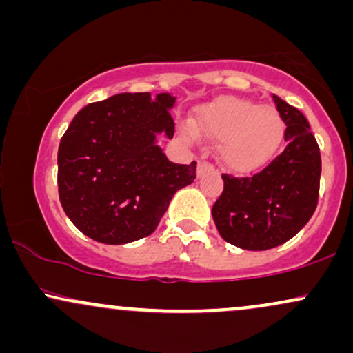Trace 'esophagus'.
<instances>
[{
	"label": "esophagus",
	"mask_w": 353,
	"mask_h": 353,
	"mask_svg": "<svg viewBox=\"0 0 353 353\" xmlns=\"http://www.w3.org/2000/svg\"><path fill=\"white\" fill-rule=\"evenodd\" d=\"M209 171H212V165L210 164L204 163V161H201V163L197 164V177H202L205 172H209Z\"/></svg>",
	"instance_id": "esophagus-1"
}]
</instances>
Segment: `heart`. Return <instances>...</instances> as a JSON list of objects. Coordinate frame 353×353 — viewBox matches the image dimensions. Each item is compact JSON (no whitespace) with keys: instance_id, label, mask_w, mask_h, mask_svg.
Returning <instances> with one entry per match:
<instances>
[{"instance_id":"obj_1","label":"heart","mask_w":353,"mask_h":353,"mask_svg":"<svg viewBox=\"0 0 353 353\" xmlns=\"http://www.w3.org/2000/svg\"><path fill=\"white\" fill-rule=\"evenodd\" d=\"M192 128L181 134L194 143L197 134L217 141L219 161L234 172H250L269 163L283 136L279 111L236 96H222L192 112Z\"/></svg>"}]
</instances>
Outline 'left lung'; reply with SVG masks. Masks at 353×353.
Returning <instances> with one entry per match:
<instances>
[{"instance_id": "8db88e82", "label": "left lung", "mask_w": 353, "mask_h": 353, "mask_svg": "<svg viewBox=\"0 0 353 353\" xmlns=\"http://www.w3.org/2000/svg\"><path fill=\"white\" fill-rule=\"evenodd\" d=\"M272 99L287 125L285 149L252 177L224 174V190L212 205L221 237L245 250H267L292 239L319 201L322 161L309 121L279 96Z\"/></svg>"}]
</instances>
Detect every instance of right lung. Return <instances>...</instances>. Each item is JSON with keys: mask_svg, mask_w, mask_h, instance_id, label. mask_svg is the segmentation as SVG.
<instances>
[{"mask_svg": "<svg viewBox=\"0 0 353 353\" xmlns=\"http://www.w3.org/2000/svg\"><path fill=\"white\" fill-rule=\"evenodd\" d=\"M176 96L121 92L83 108L58 151L59 201L84 236L119 245L156 230L196 163L174 164L157 137L172 139Z\"/></svg>", "mask_w": 353, "mask_h": 353, "instance_id": "obj_1", "label": "right lung"}]
</instances>
